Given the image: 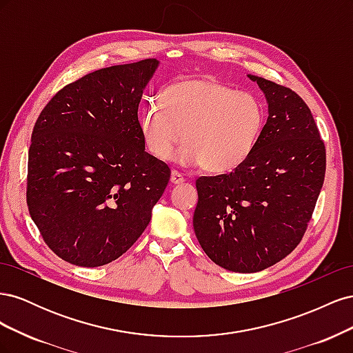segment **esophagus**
Wrapping results in <instances>:
<instances>
[{"label":"esophagus","mask_w":353,"mask_h":353,"mask_svg":"<svg viewBox=\"0 0 353 353\" xmlns=\"http://www.w3.org/2000/svg\"><path fill=\"white\" fill-rule=\"evenodd\" d=\"M185 181V178L181 175L178 170H172V172H170V183H172L174 185H178V184H183Z\"/></svg>","instance_id":"1"}]
</instances>
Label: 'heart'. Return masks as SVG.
<instances>
[{
	"label": "heart",
	"instance_id": "b5f03b06",
	"mask_svg": "<svg viewBox=\"0 0 353 353\" xmlns=\"http://www.w3.org/2000/svg\"><path fill=\"white\" fill-rule=\"evenodd\" d=\"M265 119V104L256 95L218 81L185 79L169 85L160 104L147 103L138 128L153 157L169 160L184 137L175 154L179 163L225 174L252 154Z\"/></svg>",
	"mask_w": 353,
	"mask_h": 353
}]
</instances>
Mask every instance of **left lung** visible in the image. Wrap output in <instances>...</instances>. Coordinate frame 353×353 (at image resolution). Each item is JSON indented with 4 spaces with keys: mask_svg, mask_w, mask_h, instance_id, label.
<instances>
[{
    "mask_svg": "<svg viewBox=\"0 0 353 353\" xmlns=\"http://www.w3.org/2000/svg\"><path fill=\"white\" fill-rule=\"evenodd\" d=\"M268 101L252 154L230 174L200 176L193 225L210 261L232 272H258L301 243L325 175V145L301 95L249 74Z\"/></svg>",
    "mask_w": 353,
    "mask_h": 353,
    "instance_id": "1",
    "label": "left lung"
}]
</instances>
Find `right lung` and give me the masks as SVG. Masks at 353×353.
<instances>
[{
  "label": "right lung",
  "mask_w": 353,
  "mask_h": 353,
  "mask_svg": "<svg viewBox=\"0 0 353 353\" xmlns=\"http://www.w3.org/2000/svg\"><path fill=\"white\" fill-rule=\"evenodd\" d=\"M157 65L145 59L85 74L35 122L28 209L46 244L72 265L94 268L122 256L169 183V166L145 152L138 128V104Z\"/></svg>",
  "instance_id": "right-lung-1"
}]
</instances>
